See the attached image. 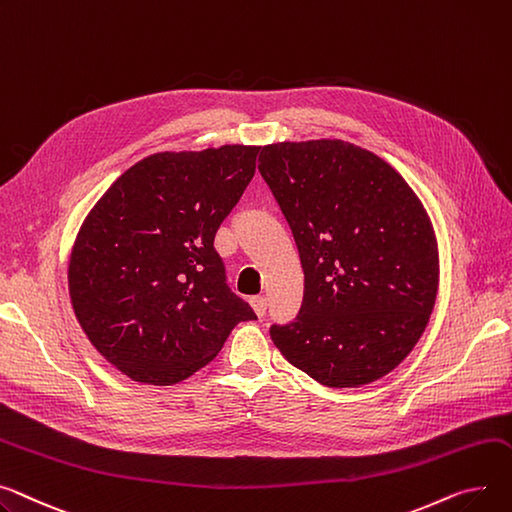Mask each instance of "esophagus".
I'll return each mask as SVG.
<instances>
[{
  "label": "esophagus",
  "instance_id": "obj_1",
  "mask_svg": "<svg viewBox=\"0 0 512 512\" xmlns=\"http://www.w3.org/2000/svg\"><path fill=\"white\" fill-rule=\"evenodd\" d=\"M251 306H253L255 315H257L259 319H263V317H265V311H267V298H265V296H255V298H251Z\"/></svg>",
  "mask_w": 512,
  "mask_h": 512
}]
</instances>
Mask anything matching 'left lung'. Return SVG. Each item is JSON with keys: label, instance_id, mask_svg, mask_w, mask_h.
Here are the masks:
<instances>
[{"label": "left lung", "instance_id": "left-lung-1", "mask_svg": "<svg viewBox=\"0 0 512 512\" xmlns=\"http://www.w3.org/2000/svg\"><path fill=\"white\" fill-rule=\"evenodd\" d=\"M259 160L304 271L298 317L269 329L276 348L325 387L385 377L418 344L436 300L438 247L422 201L350 142H278Z\"/></svg>", "mask_w": 512, "mask_h": 512}]
</instances>
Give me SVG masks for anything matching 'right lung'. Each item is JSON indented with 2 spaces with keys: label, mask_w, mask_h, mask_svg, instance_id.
I'll return each mask as SVG.
<instances>
[{
  "label": "right lung",
  "mask_w": 512,
  "mask_h": 512,
  "mask_svg": "<svg viewBox=\"0 0 512 512\" xmlns=\"http://www.w3.org/2000/svg\"><path fill=\"white\" fill-rule=\"evenodd\" d=\"M259 146L158 152L105 191L76 236L67 286L90 344L131 381L175 385L257 319L226 284L214 236Z\"/></svg>",
  "instance_id": "obj_1"
}]
</instances>
